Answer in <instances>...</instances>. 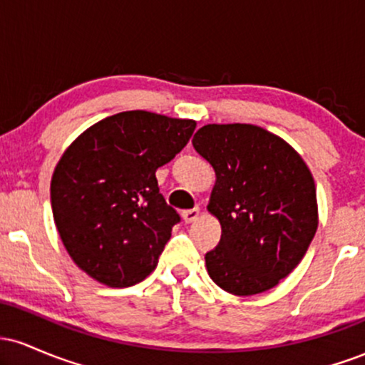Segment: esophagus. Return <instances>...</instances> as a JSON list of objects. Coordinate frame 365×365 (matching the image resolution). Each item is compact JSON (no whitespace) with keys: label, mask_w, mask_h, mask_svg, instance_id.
<instances>
[{"label":"esophagus","mask_w":365,"mask_h":365,"mask_svg":"<svg viewBox=\"0 0 365 365\" xmlns=\"http://www.w3.org/2000/svg\"><path fill=\"white\" fill-rule=\"evenodd\" d=\"M200 215V209L199 207H194V209H187V211L182 212V217L185 223H194L197 221V217Z\"/></svg>","instance_id":"esophagus-1"}]
</instances>
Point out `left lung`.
<instances>
[{
  "instance_id": "left-lung-1",
  "label": "left lung",
  "mask_w": 365,
  "mask_h": 365,
  "mask_svg": "<svg viewBox=\"0 0 365 365\" xmlns=\"http://www.w3.org/2000/svg\"><path fill=\"white\" fill-rule=\"evenodd\" d=\"M192 144L216 173L207 211L220 221L221 240L206 254L209 276L233 295L271 290L316 235L311 170L282 137L249 123L204 125Z\"/></svg>"
}]
</instances>
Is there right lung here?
<instances>
[{
    "instance_id": "right-lung-1",
    "label": "right lung",
    "mask_w": 365,
    "mask_h": 365,
    "mask_svg": "<svg viewBox=\"0 0 365 365\" xmlns=\"http://www.w3.org/2000/svg\"><path fill=\"white\" fill-rule=\"evenodd\" d=\"M194 120L123 111L92 125L63 153L51 207L63 245L96 282L125 288L156 269L180 221L156 170L187 145Z\"/></svg>"
}]
</instances>
